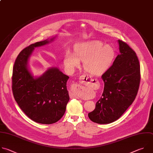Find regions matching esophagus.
I'll return each mask as SVG.
<instances>
[{"mask_svg": "<svg viewBox=\"0 0 153 153\" xmlns=\"http://www.w3.org/2000/svg\"><path fill=\"white\" fill-rule=\"evenodd\" d=\"M80 80L82 81V82H91L92 80V79L91 78V77L88 76V75L86 74H83L80 77ZM72 97H78V96L76 95V94H73L72 95H71Z\"/></svg>", "mask_w": 153, "mask_h": 153, "instance_id": "obj_1", "label": "esophagus"}]
</instances>
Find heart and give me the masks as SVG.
<instances>
[{
  "label": "heart",
  "mask_w": 153,
  "mask_h": 153,
  "mask_svg": "<svg viewBox=\"0 0 153 153\" xmlns=\"http://www.w3.org/2000/svg\"><path fill=\"white\" fill-rule=\"evenodd\" d=\"M115 56L114 48L100 41H91L78 44L75 53L69 52L64 59V64L68 70H73L83 60L85 70L92 75L103 74L111 65Z\"/></svg>",
  "instance_id": "heart-1"
}]
</instances>
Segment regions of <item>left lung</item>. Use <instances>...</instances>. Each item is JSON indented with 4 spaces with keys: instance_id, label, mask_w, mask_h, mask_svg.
I'll use <instances>...</instances> for the list:
<instances>
[{
    "instance_id": "8db88e82",
    "label": "left lung",
    "mask_w": 153,
    "mask_h": 153,
    "mask_svg": "<svg viewBox=\"0 0 153 153\" xmlns=\"http://www.w3.org/2000/svg\"><path fill=\"white\" fill-rule=\"evenodd\" d=\"M120 53L112 65L102 75L105 83L102 96L89 118L105 124L119 119L134 100L140 80V65L134 51L125 42L118 40Z\"/></svg>"
}]
</instances>
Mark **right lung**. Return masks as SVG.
<instances>
[{"mask_svg":"<svg viewBox=\"0 0 153 153\" xmlns=\"http://www.w3.org/2000/svg\"><path fill=\"white\" fill-rule=\"evenodd\" d=\"M50 39L37 42L25 48L15 61L12 89L15 100L23 112L33 121L50 124L64 115L70 100L67 82L69 77L57 67L48 68L34 78L28 68V61L35 47L48 44Z\"/></svg>","mask_w":153,"mask_h":153,"instance_id":"1","label":"right lung"}]
</instances>
